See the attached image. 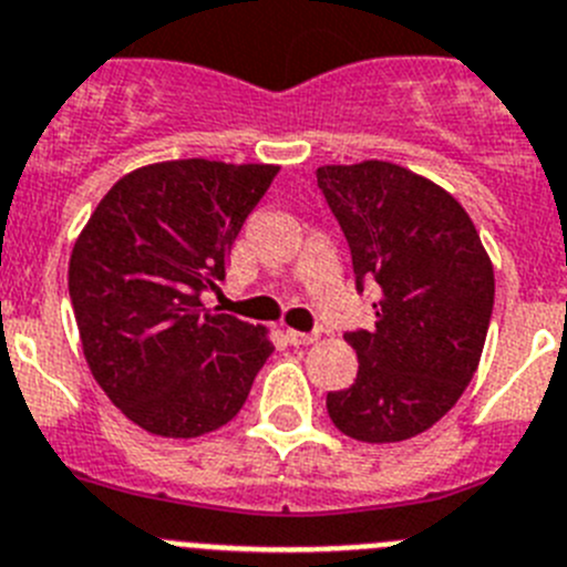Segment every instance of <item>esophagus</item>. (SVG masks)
<instances>
[{
  "mask_svg": "<svg viewBox=\"0 0 567 567\" xmlns=\"http://www.w3.org/2000/svg\"><path fill=\"white\" fill-rule=\"evenodd\" d=\"M288 341L293 347H308V344H313L316 339H319V333H299V330H288Z\"/></svg>",
  "mask_w": 567,
  "mask_h": 567,
  "instance_id": "34e87169",
  "label": "esophagus"
}]
</instances>
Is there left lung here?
Masks as SVG:
<instances>
[{
    "mask_svg": "<svg viewBox=\"0 0 567 567\" xmlns=\"http://www.w3.org/2000/svg\"><path fill=\"white\" fill-rule=\"evenodd\" d=\"M316 181L344 231L355 290L375 285V328L347 330L359 375L328 392L336 430L398 443L435 426L472 381L494 308V271L461 203L384 161L321 166Z\"/></svg>",
    "mask_w": 567,
    "mask_h": 567,
    "instance_id": "obj_1",
    "label": "left lung"
}]
</instances>
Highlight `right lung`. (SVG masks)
Wrapping results in <instances>:
<instances>
[{
    "mask_svg": "<svg viewBox=\"0 0 567 567\" xmlns=\"http://www.w3.org/2000/svg\"><path fill=\"white\" fill-rule=\"evenodd\" d=\"M279 166L169 161L121 177L70 257V302L101 390L152 435L231 421L274 353L262 328L200 302Z\"/></svg>",
    "mask_w": 567,
    "mask_h": 567,
    "instance_id": "right-lung-1",
    "label": "right lung"
}]
</instances>
